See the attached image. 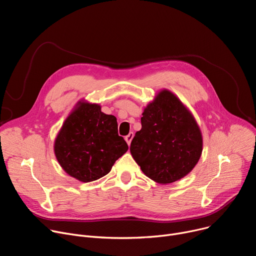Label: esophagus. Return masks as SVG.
Listing matches in <instances>:
<instances>
[{
    "label": "esophagus",
    "mask_w": 256,
    "mask_h": 256,
    "mask_svg": "<svg viewBox=\"0 0 256 256\" xmlns=\"http://www.w3.org/2000/svg\"><path fill=\"white\" fill-rule=\"evenodd\" d=\"M132 138H134V132H130L128 136H126V138H124V140H126V142H128V144L130 146V142H132Z\"/></svg>",
    "instance_id": "34e87169"
}]
</instances>
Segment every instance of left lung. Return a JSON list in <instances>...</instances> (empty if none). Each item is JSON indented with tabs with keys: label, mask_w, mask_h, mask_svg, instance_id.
I'll return each mask as SVG.
<instances>
[{
	"label": "left lung",
	"mask_w": 256,
	"mask_h": 256,
	"mask_svg": "<svg viewBox=\"0 0 256 256\" xmlns=\"http://www.w3.org/2000/svg\"><path fill=\"white\" fill-rule=\"evenodd\" d=\"M130 153L142 171L162 184L188 174L200 160L202 138L194 116L171 92H160L144 108Z\"/></svg>",
	"instance_id": "8db88e82"
}]
</instances>
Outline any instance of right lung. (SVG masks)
<instances>
[{"label":"right lung","instance_id":"1","mask_svg":"<svg viewBox=\"0 0 256 256\" xmlns=\"http://www.w3.org/2000/svg\"><path fill=\"white\" fill-rule=\"evenodd\" d=\"M128 149L118 136L116 118L103 114L98 104L81 102L66 120L54 142L56 157L62 169L83 182L110 172Z\"/></svg>","mask_w":256,"mask_h":256}]
</instances>
